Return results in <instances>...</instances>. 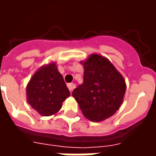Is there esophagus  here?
Returning <instances> with one entry per match:
<instances>
[{"instance_id":"1","label":"esophagus","mask_w":156,"mask_h":156,"mask_svg":"<svg viewBox=\"0 0 156 156\" xmlns=\"http://www.w3.org/2000/svg\"><path fill=\"white\" fill-rule=\"evenodd\" d=\"M68 89H69V91L73 92V88H75V84H74V83H68Z\"/></svg>"}]
</instances>
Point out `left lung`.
I'll use <instances>...</instances> for the list:
<instances>
[{
	"label": "left lung",
	"mask_w": 156,
	"mask_h": 156,
	"mask_svg": "<svg viewBox=\"0 0 156 156\" xmlns=\"http://www.w3.org/2000/svg\"><path fill=\"white\" fill-rule=\"evenodd\" d=\"M83 83L75 88L73 97L88 120L101 122L116 113L126 91L124 77L108 58L93 53L84 61Z\"/></svg>",
	"instance_id": "obj_1"
}]
</instances>
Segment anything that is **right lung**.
Returning <instances> with one entry per match:
<instances>
[{"label":"right lung","mask_w":156,"mask_h":156,"mask_svg":"<svg viewBox=\"0 0 156 156\" xmlns=\"http://www.w3.org/2000/svg\"><path fill=\"white\" fill-rule=\"evenodd\" d=\"M27 100L41 116L57 114L70 96L57 63L51 62L38 68L27 85Z\"/></svg>","instance_id":"add662e5"}]
</instances>
